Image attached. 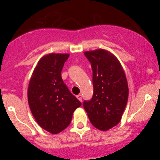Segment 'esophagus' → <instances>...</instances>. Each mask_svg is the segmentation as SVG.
Returning <instances> with one entry per match:
<instances>
[{"label":"esophagus","mask_w":160,"mask_h":160,"mask_svg":"<svg viewBox=\"0 0 160 160\" xmlns=\"http://www.w3.org/2000/svg\"><path fill=\"white\" fill-rule=\"evenodd\" d=\"M77 98H78L79 101H82V95H81V94H78V95H77Z\"/></svg>","instance_id":"1"}]
</instances>
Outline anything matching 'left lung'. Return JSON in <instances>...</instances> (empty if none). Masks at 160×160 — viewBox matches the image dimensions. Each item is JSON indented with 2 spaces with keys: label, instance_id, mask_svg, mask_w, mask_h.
<instances>
[{
  "label": "left lung",
  "instance_id": "1",
  "mask_svg": "<svg viewBox=\"0 0 160 160\" xmlns=\"http://www.w3.org/2000/svg\"><path fill=\"white\" fill-rule=\"evenodd\" d=\"M93 70L92 98L83 101V108L92 125L107 131L122 119L128 98L125 72L117 58L109 52L97 49L84 52Z\"/></svg>",
  "mask_w": 160,
  "mask_h": 160
}]
</instances>
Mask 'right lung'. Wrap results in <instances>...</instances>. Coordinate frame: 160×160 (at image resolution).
I'll return each instance as SVG.
<instances>
[{"label":"right lung","mask_w":160,"mask_h":160,"mask_svg":"<svg viewBox=\"0 0 160 160\" xmlns=\"http://www.w3.org/2000/svg\"><path fill=\"white\" fill-rule=\"evenodd\" d=\"M69 54L45 56L35 67L28 89V104L37 123L52 134L70 124L72 113L81 103L72 95L61 77Z\"/></svg>","instance_id":"1"}]
</instances>
